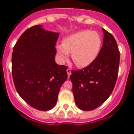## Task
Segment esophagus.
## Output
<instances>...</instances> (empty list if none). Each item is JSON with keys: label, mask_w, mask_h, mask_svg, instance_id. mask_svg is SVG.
<instances>
[{"label": "esophagus", "mask_w": 134, "mask_h": 134, "mask_svg": "<svg viewBox=\"0 0 134 134\" xmlns=\"http://www.w3.org/2000/svg\"><path fill=\"white\" fill-rule=\"evenodd\" d=\"M66 72H67V74H68V76H70V74H71V70L68 68V69H67Z\"/></svg>", "instance_id": "34e87169"}]
</instances>
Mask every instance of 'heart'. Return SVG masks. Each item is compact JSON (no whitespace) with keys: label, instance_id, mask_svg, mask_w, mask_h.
Wrapping results in <instances>:
<instances>
[{"label":"heart","instance_id":"obj_1","mask_svg":"<svg viewBox=\"0 0 134 134\" xmlns=\"http://www.w3.org/2000/svg\"><path fill=\"white\" fill-rule=\"evenodd\" d=\"M101 38L96 31L82 30L66 36L62 45L57 46V52L62 62L68 59V54L73 62L79 68L91 64L99 54Z\"/></svg>","mask_w":134,"mask_h":134}]
</instances>
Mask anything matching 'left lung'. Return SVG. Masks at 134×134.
I'll return each mask as SVG.
<instances>
[{
    "label": "left lung",
    "instance_id": "1",
    "mask_svg": "<svg viewBox=\"0 0 134 134\" xmlns=\"http://www.w3.org/2000/svg\"><path fill=\"white\" fill-rule=\"evenodd\" d=\"M102 48L97 57L88 66L72 70V92L80 109L91 111L107 100L115 85L119 71L120 54L114 37L103 29Z\"/></svg>",
    "mask_w": 134,
    "mask_h": 134
}]
</instances>
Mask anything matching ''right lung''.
<instances>
[{
	"instance_id": "obj_1",
	"label": "right lung",
	"mask_w": 134,
	"mask_h": 134,
	"mask_svg": "<svg viewBox=\"0 0 134 134\" xmlns=\"http://www.w3.org/2000/svg\"><path fill=\"white\" fill-rule=\"evenodd\" d=\"M59 33L33 26L16 41L12 53V74L18 94L40 111L54 108L68 78L66 66L55 63Z\"/></svg>"
}]
</instances>
